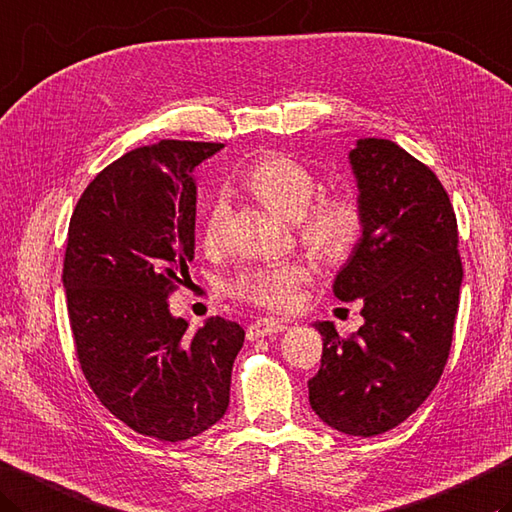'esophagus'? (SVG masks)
I'll return each instance as SVG.
<instances>
[{"label": "esophagus", "instance_id": "obj_1", "mask_svg": "<svg viewBox=\"0 0 512 512\" xmlns=\"http://www.w3.org/2000/svg\"><path fill=\"white\" fill-rule=\"evenodd\" d=\"M288 326L284 322H279V319H257L255 324H250L246 328V337L250 342H255L259 337H268V335H275V333H282Z\"/></svg>", "mask_w": 512, "mask_h": 512}]
</instances>
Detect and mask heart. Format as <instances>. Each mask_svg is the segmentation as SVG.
Here are the masks:
<instances>
[{"label": "heart", "instance_id": "heart-1", "mask_svg": "<svg viewBox=\"0 0 512 512\" xmlns=\"http://www.w3.org/2000/svg\"><path fill=\"white\" fill-rule=\"evenodd\" d=\"M246 186L279 213L297 219L302 244L326 262H337L353 250L362 237L364 217L355 199L330 195L313 202L317 177L286 155H264L246 170ZM230 206L217 195L208 206L202 242L210 253L228 242ZM308 279L304 266L279 264L248 268L230 284V295L266 310H290L299 302V288Z\"/></svg>", "mask_w": 512, "mask_h": 512}]
</instances>
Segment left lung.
<instances>
[{
    "mask_svg": "<svg viewBox=\"0 0 512 512\" xmlns=\"http://www.w3.org/2000/svg\"><path fill=\"white\" fill-rule=\"evenodd\" d=\"M364 228L333 293L362 299L348 339L322 333V366L308 382L317 417L339 433L382 435L426 402L444 373L462 288L457 219L442 182L390 139H357L348 153Z\"/></svg>",
    "mask_w": 512,
    "mask_h": 512,
    "instance_id": "8db88e82",
    "label": "left lung"
}]
</instances>
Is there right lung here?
Segmentation results:
<instances>
[{"label": "right lung", "instance_id": "add662e5", "mask_svg": "<svg viewBox=\"0 0 512 512\" xmlns=\"http://www.w3.org/2000/svg\"><path fill=\"white\" fill-rule=\"evenodd\" d=\"M224 144L162 139L106 166L70 217L62 282L86 382L119 422L184 442L224 417L244 328L188 330L168 295L195 257L193 170Z\"/></svg>", "mask_w": 512, "mask_h": 512}]
</instances>
